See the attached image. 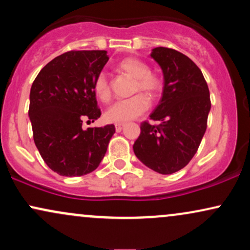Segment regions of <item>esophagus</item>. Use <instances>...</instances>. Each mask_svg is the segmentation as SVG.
Here are the masks:
<instances>
[{
    "instance_id": "obj_1",
    "label": "esophagus",
    "mask_w": 250,
    "mask_h": 250,
    "mask_svg": "<svg viewBox=\"0 0 250 250\" xmlns=\"http://www.w3.org/2000/svg\"><path fill=\"white\" fill-rule=\"evenodd\" d=\"M123 127H125V123H116L115 129H116L117 133H119V131H121L122 129H123Z\"/></svg>"
}]
</instances>
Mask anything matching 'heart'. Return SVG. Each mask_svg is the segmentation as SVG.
I'll return each instance as SVG.
<instances>
[{
	"mask_svg": "<svg viewBox=\"0 0 250 250\" xmlns=\"http://www.w3.org/2000/svg\"><path fill=\"white\" fill-rule=\"evenodd\" d=\"M117 70L127 74L134 79L133 93L143 91L150 97H156L161 94L163 81L157 74L151 73L150 67L142 60L136 57H125L116 64ZM94 91L97 99L102 102H108L111 97L110 85L104 74H100L94 81ZM148 97L143 94H136L133 97L116 102L105 111V119L110 122L125 123L136 119L149 109Z\"/></svg>",
	"mask_w": 250,
	"mask_h": 250,
	"instance_id": "obj_1",
	"label": "heart"
}]
</instances>
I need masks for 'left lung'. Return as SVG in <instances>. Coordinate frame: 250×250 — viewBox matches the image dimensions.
<instances>
[{
	"label": "left lung",
	"mask_w": 250,
	"mask_h": 250,
	"mask_svg": "<svg viewBox=\"0 0 250 250\" xmlns=\"http://www.w3.org/2000/svg\"><path fill=\"white\" fill-rule=\"evenodd\" d=\"M151 57L163 71L162 99L150 120L141 123L134 143L137 159L154 171L169 175L188 165L207 129L210 95L202 71L180 51L157 47Z\"/></svg>",
	"instance_id": "8db88e82"
}]
</instances>
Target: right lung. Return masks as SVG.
Wrapping results in <instances>:
<instances>
[{"label":"right lung","mask_w":250,"mask_h":250,"mask_svg":"<svg viewBox=\"0 0 250 250\" xmlns=\"http://www.w3.org/2000/svg\"><path fill=\"white\" fill-rule=\"evenodd\" d=\"M105 50H70L45 64L30 89L29 119L43 161L62 176L99 167L115 125L83 130L101 116L94 81L108 62Z\"/></svg>","instance_id":"add662e5"}]
</instances>
